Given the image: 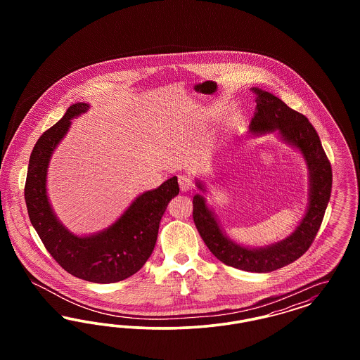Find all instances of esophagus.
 <instances>
[{
	"mask_svg": "<svg viewBox=\"0 0 360 360\" xmlns=\"http://www.w3.org/2000/svg\"><path fill=\"white\" fill-rule=\"evenodd\" d=\"M178 184H179L181 191H184V193H186L190 188H193V182H191V179L188 178V175H179L178 176Z\"/></svg>",
	"mask_w": 360,
	"mask_h": 360,
	"instance_id": "obj_1",
	"label": "esophagus"
}]
</instances>
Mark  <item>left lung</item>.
Returning a JSON list of instances; mask_svg holds the SVG:
<instances>
[{
  "label": "left lung",
  "instance_id": "left-lung-1",
  "mask_svg": "<svg viewBox=\"0 0 360 360\" xmlns=\"http://www.w3.org/2000/svg\"><path fill=\"white\" fill-rule=\"evenodd\" d=\"M255 94L257 109L250 124L252 134L278 131L285 143L297 148L309 170V204L307 213L295 231L275 244L248 248L229 239L201 194L193 197L194 224L210 252L224 264L251 273H270L302 257L311 245L323 223L332 190V167L320 137L308 119L292 110L274 94L259 87ZM197 188L205 191L202 182Z\"/></svg>",
  "mask_w": 360,
  "mask_h": 360
}]
</instances>
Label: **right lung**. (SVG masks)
I'll use <instances>...</instances> for the list:
<instances>
[{
  "instance_id": "right-lung-1",
  "label": "right lung",
  "mask_w": 360,
  "mask_h": 360,
  "mask_svg": "<svg viewBox=\"0 0 360 360\" xmlns=\"http://www.w3.org/2000/svg\"><path fill=\"white\" fill-rule=\"evenodd\" d=\"M89 103L71 105L65 116L34 144L24 188L30 220L51 257L77 278L113 283L137 273L154 251L160 219L179 193L172 176L160 186L140 194L119 220L98 233L77 236L58 220L47 195L51 155L66 136L71 120L89 110Z\"/></svg>"
}]
</instances>
